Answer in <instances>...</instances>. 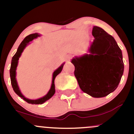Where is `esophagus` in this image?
<instances>
[{
    "label": "esophagus",
    "mask_w": 134,
    "mask_h": 134,
    "mask_svg": "<svg viewBox=\"0 0 134 134\" xmlns=\"http://www.w3.org/2000/svg\"><path fill=\"white\" fill-rule=\"evenodd\" d=\"M70 58H71V57H70V56H68V57H67V60H70Z\"/></svg>",
    "instance_id": "obj_1"
}]
</instances>
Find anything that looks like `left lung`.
I'll return each instance as SVG.
<instances>
[{
	"instance_id": "obj_1",
	"label": "left lung",
	"mask_w": 134,
	"mask_h": 134,
	"mask_svg": "<svg viewBox=\"0 0 134 134\" xmlns=\"http://www.w3.org/2000/svg\"><path fill=\"white\" fill-rule=\"evenodd\" d=\"M90 54L75 57L71 62L80 88L94 98H102L117 88L124 73L121 49L103 29L94 26Z\"/></svg>"
}]
</instances>
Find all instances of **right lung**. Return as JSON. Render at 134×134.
<instances>
[{
    "instance_id": "add662e5",
    "label": "right lung",
    "mask_w": 134,
    "mask_h": 134,
    "mask_svg": "<svg viewBox=\"0 0 134 134\" xmlns=\"http://www.w3.org/2000/svg\"><path fill=\"white\" fill-rule=\"evenodd\" d=\"M40 35L38 33H34V34H31V35L27 36L26 37L24 38L23 40V41L21 42V43L19 44V47H18V50H17L16 53H15V55H14L13 58H12L11 60V65H10V81H11V84H12V87H13V90L14 91V92L16 93L18 95L19 97H21L22 99H24V101H26L27 103H31V104H43V103L45 102L46 101L48 100L50 98H51L52 96H53L55 93V79L56 77V76H57L58 74H59L60 73L61 71H62L63 67H64V63L63 64H62V65L60 66L58 68L55 70L53 74V78H52V86H51V88L50 90H49L48 93L45 96L43 97V98H39L38 99H27V98H25L23 95L22 94V93H21L20 91L19 87H18V83H17L16 81V67L18 66V60H19V58L21 56V53L24 50V49L25 48V47H26L27 44L29 43L30 41H31L33 39H35L38 37V36H40Z\"/></svg>"
}]
</instances>
